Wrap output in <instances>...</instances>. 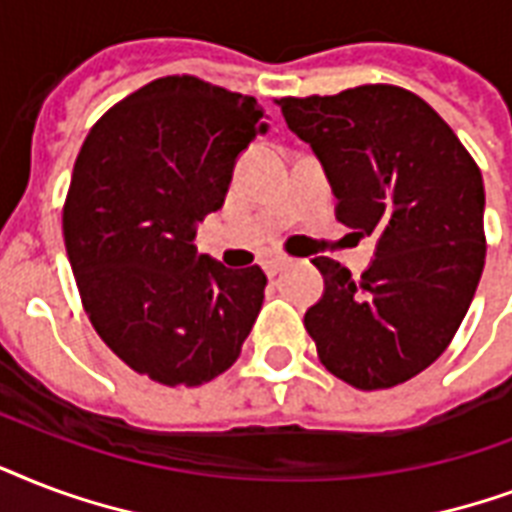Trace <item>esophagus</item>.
<instances>
[{
	"instance_id": "esophagus-1",
	"label": "esophagus",
	"mask_w": 512,
	"mask_h": 512,
	"mask_svg": "<svg viewBox=\"0 0 512 512\" xmlns=\"http://www.w3.org/2000/svg\"><path fill=\"white\" fill-rule=\"evenodd\" d=\"M285 267H288V259H283V256H272V259L264 261V272H267L269 277L280 275Z\"/></svg>"
}]
</instances>
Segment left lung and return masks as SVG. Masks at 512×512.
Wrapping results in <instances>:
<instances>
[{
    "label": "left lung",
    "instance_id": "1",
    "mask_svg": "<svg viewBox=\"0 0 512 512\" xmlns=\"http://www.w3.org/2000/svg\"><path fill=\"white\" fill-rule=\"evenodd\" d=\"M275 104L323 162L336 219L355 235H376L360 277L315 259L326 291L304 328L320 363L358 390L408 382L449 347L481 280V170L441 114L403 87Z\"/></svg>",
    "mask_w": 512,
    "mask_h": 512
}]
</instances>
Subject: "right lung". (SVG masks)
Masks as SVG:
<instances>
[{
    "mask_svg": "<svg viewBox=\"0 0 512 512\" xmlns=\"http://www.w3.org/2000/svg\"><path fill=\"white\" fill-rule=\"evenodd\" d=\"M259 133L256 98L176 74L122 98L79 149L63 240L82 307L106 347L154 382L216 379L259 318L261 267L229 269L192 245Z\"/></svg>",
    "mask_w": 512,
    "mask_h": 512,
    "instance_id": "obj_1",
    "label": "right lung"
}]
</instances>
